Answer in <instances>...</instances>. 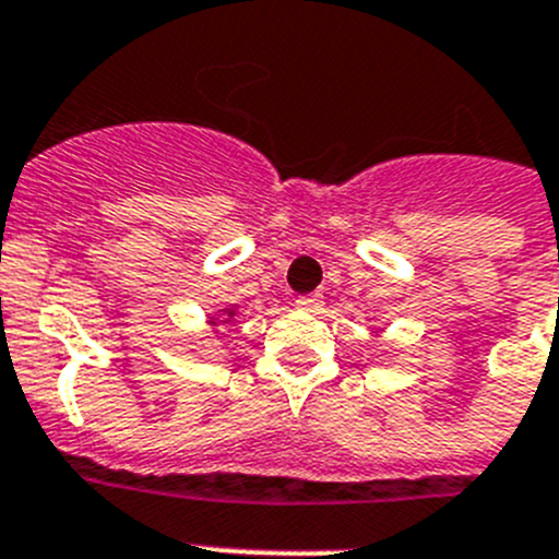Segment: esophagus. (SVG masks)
<instances>
[{
	"label": "esophagus",
	"mask_w": 559,
	"mask_h": 559,
	"mask_svg": "<svg viewBox=\"0 0 559 559\" xmlns=\"http://www.w3.org/2000/svg\"><path fill=\"white\" fill-rule=\"evenodd\" d=\"M295 306H298L300 311H317L320 306H323V295H300L298 300H295Z\"/></svg>",
	"instance_id": "obj_1"
}]
</instances>
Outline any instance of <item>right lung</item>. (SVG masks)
Wrapping results in <instances>:
<instances>
[{
    "instance_id": "obj_1",
    "label": "right lung",
    "mask_w": 559,
    "mask_h": 559,
    "mask_svg": "<svg viewBox=\"0 0 559 559\" xmlns=\"http://www.w3.org/2000/svg\"><path fill=\"white\" fill-rule=\"evenodd\" d=\"M225 314H228V320H230V317H234V309H225ZM228 320H223V323H228ZM211 323H214V320H211ZM214 325H217V323H214Z\"/></svg>"
}]
</instances>
